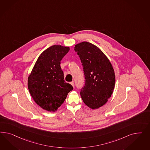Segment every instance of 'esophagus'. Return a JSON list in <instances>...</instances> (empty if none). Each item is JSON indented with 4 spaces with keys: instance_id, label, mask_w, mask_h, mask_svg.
I'll return each mask as SVG.
<instances>
[{
    "instance_id": "obj_1",
    "label": "esophagus",
    "mask_w": 150,
    "mask_h": 150,
    "mask_svg": "<svg viewBox=\"0 0 150 150\" xmlns=\"http://www.w3.org/2000/svg\"><path fill=\"white\" fill-rule=\"evenodd\" d=\"M70 84L73 86V87H74V86H75V85H74V82H70Z\"/></svg>"
}]
</instances>
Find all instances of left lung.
<instances>
[{"mask_svg": "<svg viewBox=\"0 0 150 150\" xmlns=\"http://www.w3.org/2000/svg\"><path fill=\"white\" fill-rule=\"evenodd\" d=\"M83 66L85 84L80 95L84 103L91 109L105 105L111 97L115 77L113 66L98 47L88 42L75 45Z\"/></svg>", "mask_w": 150, "mask_h": 150, "instance_id": "8db88e82", "label": "left lung"}]
</instances>
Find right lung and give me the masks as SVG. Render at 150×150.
Returning a JSON list of instances; mask_svg holds the SVG:
<instances>
[{"label": "right lung", "mask_w": 150, "mask_h": 150, "mask_svg": "<svg viewBox=\"0 0 150 150\" xmlns=\"http://www.w3.org/2000/svg\"><path fill=\"white\" fill-rule=\"evenodd\" d=\"M69 47L54 45L43 51L28 77L27 85L33 100L42 109L55 112L73 87L64 81L60 61Z\"/></svg>", "instance_id": "obj_1"}]
</instances>
